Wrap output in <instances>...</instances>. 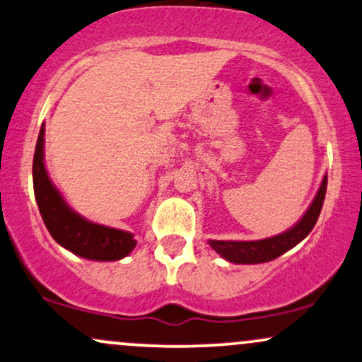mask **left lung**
<instances>
[{
  "label": "left lung",
  "mask_w": 362,
  "mask_h": 362,
  "mask_svg": "<svg viewBox=\"0 0 362 362\" xmlns=\"http://www.w3.org/2000/svg\"><path fill=\"white\" fill-rule=\"evenodd\" d=\"M327 192V175L323 177L322 185H320L313 202L308 207L303 218L289 228L284 233L271 236V238L255 240V242H223V240H209V245L213 247L223 259L233 262V264H264L271 262L277 257L296 247L301 240H305L317 224V219L322 211L323 199Z\"/></svg>",
  "instance_id": "obj_1"
}]
</instances>
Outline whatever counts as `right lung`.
<instances>
[{
	"label": "right lung",
	"mask_w": 362,
	"mask_h": 362,
	"mask_svg": "<svg viewBox=\"0 0 362 362\" xmlns=\"http://www.w3.org/2000/svg\"><path fill=\"white\" fill-rule=\"evenodd\" d=\"M44 132L42 124L34 155V192L42 214L45 228L61 247L83 259L112 262L129 255L136 247L134 235L115 228L102 226L85 219L73 211L59 190L52 184L44 165Z\"/></svg>",
	"instance_id": "1"
}]
</instances>
